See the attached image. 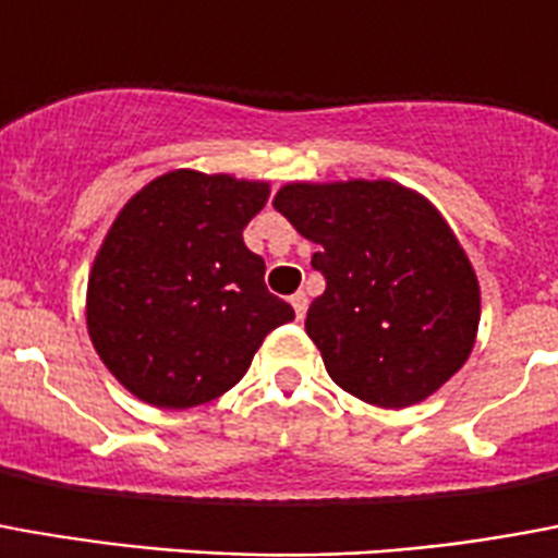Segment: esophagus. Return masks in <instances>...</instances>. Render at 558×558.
Segmentation results:
<instances>
[{
	"instance_id": "obj_1",
	"label": "esophagus",
	"mask_w": 558,
	"mask_h": 558,
	"mask_svg": "<svg viewBox=\"0 0 558 558\" xmlns=\"http://www.w3.org/2000/svg\"><path fill=\"white\" fill-rule=\"evenodd\" d=\"M290 304H292V311H295V319H304L311 299H307V292H295V295L290 299Z\"/></svg>"
}]
</instances>
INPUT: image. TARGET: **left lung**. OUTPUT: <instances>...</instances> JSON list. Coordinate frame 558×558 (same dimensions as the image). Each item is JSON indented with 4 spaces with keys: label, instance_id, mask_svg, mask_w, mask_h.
<instances>
[{
    "label": "left lung",
    "instance_id": "obj_1",
    "mask_svg": "<svg viewBox=\"0 0 558 558\" xmlns=\"http://www.w3.org/2000/svg\"><path fill=\"white\" fill-rule=\"evenodd\" d=\"M275 209L319 245L325 292L307 337L345 393L416 405L464 366L478 331V280L432 201L393 180L287 183Z\"/></svg>",
    "mask_w": 558,
    "mask_h": 558
}]
</instances>
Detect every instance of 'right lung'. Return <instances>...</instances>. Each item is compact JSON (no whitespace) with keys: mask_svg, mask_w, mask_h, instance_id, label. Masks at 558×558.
Here are the masks:
<instances>
[{"mask_svg":"<svg viewBox=\"0 0 558 558\" xmlns=\"http://www.w3.org/2000/svg\"><path fill=\"white\" fill-rule=\"evenodd\" d=\"M268 183L177 168L123 204L88 275V333L118 381L153 408L204 405L242 381L283 322L242 230Z\"/></svg>","mask_w":558,"mask_h":558,"instance_id":"obj_1","label":"right lung"}]
</instances>
